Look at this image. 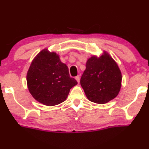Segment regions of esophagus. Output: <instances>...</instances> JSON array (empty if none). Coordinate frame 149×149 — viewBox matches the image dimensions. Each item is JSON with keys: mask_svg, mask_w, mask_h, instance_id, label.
Instances as JSON below:
<instances>
[{"mask_svg": "<svg viewBox=\"0 0 149 149\" xmlns=\"http://www.w3.org/2000/svg\"><path fill=\"white\" fill-rule=\"evenodd\" d=\"M75 79H76V81H77V82H79V80H80V78H79V75H77L76 77H75Z\"/></svg>", "mask_w": 149, "mask_h": 149, "instance_id": "1", "label": "esophagus"}]
</instances>
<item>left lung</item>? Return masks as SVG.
<instances>
[{
    "mask_svg": "<svg viewBox=\"0 0 149 149\" xmlns=\"http://www.w3.org/2000/svg\"><path fill=\"white\" fill-rule=\"evenodd\" d=\"M121 73L117 63L104 51L88 59L80 84L90 101L104 104L116 97L121 86Z\"/></svg>",
    "mask_w": 149,
    "mask_h": 149,
    "instance_id": "8db88e82",
    "label": "left lung"
}]
</instances>
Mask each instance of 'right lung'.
Wrapping results in <instances>:
<instances>
[{
  "label": "right lung",
  "instance_id": "right-lung-1",
  "mask_svg": "<svg viewBox=\"0 0 149 149\" xmlns=\"http://www.w3.org/2000/svg\"><path fill=\"white\" fill-rule=\"evenodd\" d=\"M27 84L37 101L54 106L66 100L70 89L77 84L71 77L68 66L54 52L45 49L35 56L27 73Z\"/></svg>",
  "mask_w": 149,
  "mask_h": 149
}]
</instances>
